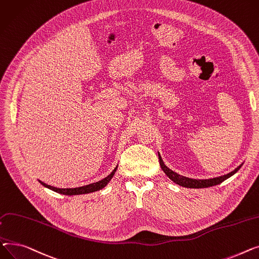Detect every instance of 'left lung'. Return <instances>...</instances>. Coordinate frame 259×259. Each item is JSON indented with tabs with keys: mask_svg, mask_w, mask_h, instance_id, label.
I'll use <instances>...</instances> for the list:
<instances>
[{
	"mask_svg": "<svg viewBox=\"0 0 259 259\" xmlns=\"http://www.w3.org/2000/svg\"><path fill=\"white\" fill-rule=\"evenodd\" d=\"M159 161H160V165L162 170L166 174V176L168 177L171 181H174L176 184L182 186V187H186V188H207V187H211V186H215L221 184L222 182H224L225 180H227L228 178H230L231 176H233L235 172L238 171V169L241 167V165H239L237 168H235L233 171L227 174L225 176L219 177V178H213V179H208V180H194V179H189L183 176H180L177 172L172 171L171 169H169L167 167L161 157L159 156Z\"/></svg>",
	"mask_w": 259,
	"mask_h": 259,
	"instance_id": "8db88e82",
	"label": "left lung"
}]
</instances>
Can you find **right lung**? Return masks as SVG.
<instances>
[{
	"mask_svg": "<svg viewBox=\"0 0 259 259\" xmlns=\"http://www.w3.org/2000/svg\"><path fill=\"white\" fill-rule=\"evenodd\" d=\"M116 168L106 178L102 179L101 181H98L96 182V183H93V184H89V185H85V186H81V187H77V188H56V187H53V186H50V185H47L46 183H44V182L39 181V183L47 187L55 192H58V193H62V194H66V195H76V194H84V193H90V192H94V191H97V190H100L102 189L104 186H106V184L109 183V182L111 181V179L113 178V176L115 175L116 172Z\"/></svg>",
	"mask_w": 259,
	"mask_h": 259,
	"instance_id": "obj_1",
	"label": "right lung"
}]
</instances>
